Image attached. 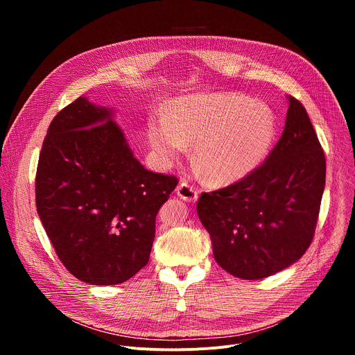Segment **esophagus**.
<instances>
[{"label":"esophagus","mask_w":355,"mask_h":355,"mask_svg":"<svg viewBox=\"0 0 355 355\" xmlns=\"http://www.w3.org/2000/svg\"><path fill=\"white\" fill-rule=\"evenodd\" d=\"M175 192L185 202H195L198 199L196 189L193 187H191L188 182H184V181L177 187Z\"/></svg>","instance_id":"obj_1"}]
</instances>
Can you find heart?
I'll return each instance as SVG.
<instances>
[{
	"label": "heart",
	"mask_w": 355,
	"mask_h": 355,
	"mask_svg": "<svg viewBox=\"0 0 355 355\" xmlns=\"http://www.w3.org/2000/svg\"><path fill=\"white\" fill-rule=\"evenodd\" d=\"M275 132V115L267 104L230 92L184 96L168 115L151 116L147 128L162 166H171L193 143V162L219 185L254 171L268 156Z\"/></svg>",
	"instance_id": "b5f03b06"
}]
</instances>
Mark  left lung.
<instances>
[{
  "mask_svg": "<svg viewBox=\"0 0 355 355\" xmlns=\"http://www.w3.org/2000/svg\"><path fill=\"white\" fill-rule=\"evenodd\" d=\"M284 133L261 167L202 193L196 212L216 263L241 279H261L296 263L315 234L326 159L306 110L293 96Z\"/></svg>",
  "mask_w": 355,
  "mask_h": 355,
  "instance_id": "obj_1",
  "label": "left lung"
}]
</instances>
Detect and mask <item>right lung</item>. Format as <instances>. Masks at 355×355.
<instances>
[{
    "mask_svg": "<svg viewBox=\"0 0 355 355\" xmlns=\"http://www.w3.org/2000/svg\"><path fill=\"white\" fill-rule=\"evenodd\" d=\"M80 96L47 129L36 208L64 267L91 285H118L150 257L156 215L178 181L148 171L114 121Z\"/></svg>",
    "mask_w": 355,
    "mask_h": 355,
    "instance_id": "add662e5",
    "label": "right lung"
}]
</instances>
